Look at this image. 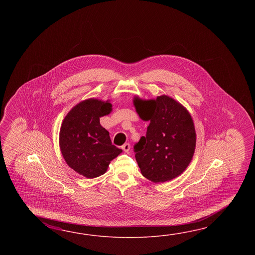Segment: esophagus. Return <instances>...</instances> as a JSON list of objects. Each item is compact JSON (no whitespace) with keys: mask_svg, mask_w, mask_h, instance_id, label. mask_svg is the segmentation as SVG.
I'll list each match as a JSON object with an SVG mask.
<instances>
[{"mask_svg":"<svg viewBox=\"0 0 255 255\" xmlns=\"http://www.w3.org/2000/svg\"><path fill=\"white\" fill-rule=\"evenodd\" d=\"M122 149L125 152L129 151L130 149V144L129 143H126L123 146H122Z\"/></svg>","mask_w":255,"mask_h":255,"instance_id":"1","label":"esophagus"}]
</instances>
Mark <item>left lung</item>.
<instances>
[{"label": "left lung", "mask_w": 255, "mask_h": 255, "mask_svg": "<svg viewBox=\"0 0 255 255\" xmlns=\"http://www.w3.org/2000/svg\"><path fill=\"white\" fill-rule=\"evenodd\" d=\"M134 105L141 119L149 121L146 135L134 145L141 173L155 183L178 177L195 150V128L190 113L167 96L155 100L135 98Z\"/></svg>", "instance_id": "1"}]
</instances>
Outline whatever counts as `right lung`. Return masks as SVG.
I'll return each instance as SVG.
<instances>
[{
  "mask_svg": "<svg viewBox=\"0 0 255 255\" xmlns=\"http://www.w3.org/2000/svg\"><path fill=\"white\" fill-rule=\"evenodd\" d=\"M112 105L87 99L66 115L60 129L61 152L67 165L88 179L103 175L122 149L112 145L99 118L109 115Z\"/></svg>",
  "mask_w": 255,
  "mask_h": 255,
  "instance_id": "1",
  "label": "right lung"
}]
</instances>
